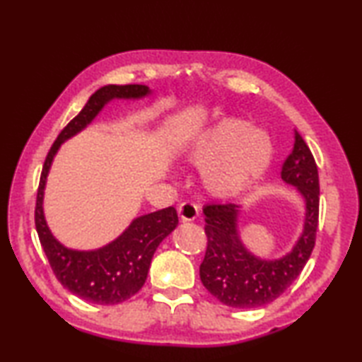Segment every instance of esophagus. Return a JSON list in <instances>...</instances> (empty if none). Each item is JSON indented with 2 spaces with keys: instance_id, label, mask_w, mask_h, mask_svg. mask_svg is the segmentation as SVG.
<instances>
[{
  "instance_id": "34e87169",
  "label": "esophagus",
  "mask_w": 362,
  "mask_h": 362,
  "mask_svg": "<svg viewBox=\"0 0 362 362\" xmlns=\"http://www.w3.org/2000/svg\"><path fill=\"white\" fill-rule=\"evenodd\" d=\"M177 212H179L180 220L189 222V220H194L198 217V206L192 203V201H185V203H182L179 207H177Z\"/></svg>"
}]
</instances>
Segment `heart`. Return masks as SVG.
I'll list each match as a JSON object with an SVG mask.
<instances>
[{"instance_id":"1","label":"heart","mask_w":362,"mask_h":362,"mask_svg":"<svg viewBox=\"0 0 362 362\" xmlns=\"http://www.w3.org/2000/svg\"><path fill=\"white\" fill-rule=\"evenodd\" d=\"M273 156V145L265 132L250 129L241 119H225L198 139L188 153L189 163L206 170L209 192L231 198L265 174Z\"/></svg>"}]
</instances>
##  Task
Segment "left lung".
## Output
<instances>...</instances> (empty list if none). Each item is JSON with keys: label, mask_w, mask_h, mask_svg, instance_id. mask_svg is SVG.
Segmentation results:
<instances>
[{"label": "left lung", "mask_w": 362, "mask_h": 362, "mask_svg": "<svg viewBox=\"0 0 362 362\" xmlns=\"http://www.w3.org/2000/svg\"><path fill=\"white\" fill-rule=\"evenodd\" d=\"M281 179L297 187L306 203L303 233L291 254L260 260L238 236V207L233 203L204 206L207 247L199 267L201 283L220 302L233 308H257L276 300L308 262L320 218V177L308 145L293 131V148L283 163Z\"/></svg>", "instance_id": "obj_1"}]
</instances>
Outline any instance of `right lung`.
<instances>
[{
  "mask_svg": "<svg viewBox=\"0 0 362 362\" xmlns=\"http://www.w3.org/2000/svg\"><path fill=\"white\" fill-rule=\"evenodd\" d=\"M148 93L150 89L142 84H108L95 90L81 112L60 131L42 164L35 206L36 231L59 283L84 302L116 305L136 296L145 284L153 254L159 243L179 223V217L177 211L170 206L136 218L118 240L105 247L89 252L66 249L51 235L42 216V192L46 177L60 144L84 129L108 100L115 97L139 99Z\"/></svg>",
  "mask_w": 362,
  "mask_h": 362,
  "instance_id": "add662e5",
  "label": "right lung"
}]
</instances>
